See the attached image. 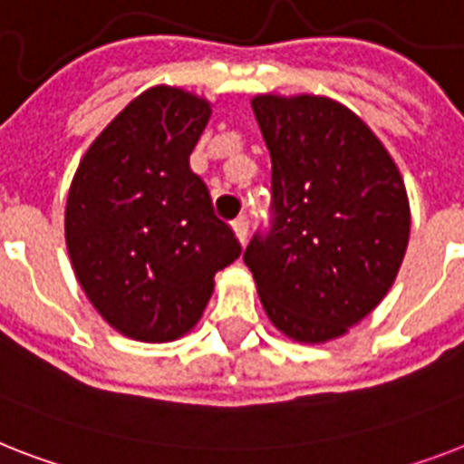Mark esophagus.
Here are the masks:
<instances>
[{"label":"esophagus","mask_w":464,"mask_h":464,"mask_svg":"<svg viewBox=\"0 0 464 464\" xmlns=\"http://www.w3.org/2000/svg\"><path fill=\"white\" fill-rule=\"evenodd\" d=\"M233 231H236L240 243H245L247 236H250V221H247V217H238V219L233 221Z\"/></svg>","instance_id":"34e87169"}]
</instances>
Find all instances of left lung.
I'll return each instance as SVG.
<instances>
[{
	"mask_svg": "<svg viewBox=\"0 0 464 464\" xmlns=\"http://www.w3.org/2000/svg\"><path fill=\"white\" fill-rule=\"evenodd\" d=\"M252 109L271 154V205L245 265L285 336H343L382 303L405 257L401 173L376 135L326 97L262 95Z\"/></svg>",
	"mask_w": 464,
	"mask_h": 464,
	"instance_id": "8db88e82",
	"label": "left lung"
}]
</instances>
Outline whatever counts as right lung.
Wrapping results in <instances>:
<instances>
[{
    "label": "right lung",
    "instance_id": "1",
    "mask_svg": "<svg viewBox=\"0 0 464 464\" xmlns=\"http://www.w3.org/2000/svg\"><path fill=\"white\" fill-rule=\"evenodd\" d=\"M212 107L179 88L135 97L82 157L66 202V245L82 291L138 341L183 336L240 243L214 212L190 152Z\"/></svg>",
    "mask_w": 464,
    "mask_h": 464
}]
</instances>
